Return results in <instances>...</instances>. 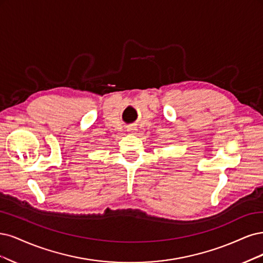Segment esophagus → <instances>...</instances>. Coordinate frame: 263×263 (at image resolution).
Listing matches in <instances>:
<instances>
[{
	"label": "esophagus",
	"mask_w": 263,
	"mask_h": 263,
	"mask_svg": "<svg viewBox=\"0 0 263 263\" xmlns=\"http://www.w3.org/2000/svg\"><path fill=\"white\" fill-rule=\"evenodd\" d=\"M135 130H137V128H135V126H129V128H128V131L131 132V133L135 132Z\"/></svg>",
	"instance_id": "obj_1"
}]
</instances>
